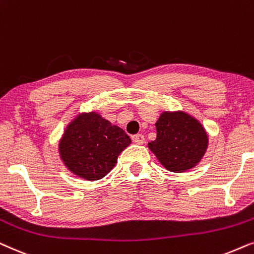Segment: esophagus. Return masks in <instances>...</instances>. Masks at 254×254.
<instances>
[{"label": "esophagus", "mask_w": 254, "mask_h": 254, "mask_svg": "<svg viewBox=\"0 0 254 254\" xmlns=\"http://www.w3.org/2000/svg\"><path fill=\"white\" fill-rule=\"evenodd\" d=\"M132 140L134 141V143L138 144V145H141L145 143V138L141 133H138V134H133L132 136Z\"/></svg>", "instance_id": "obj_1"}]
</instances>
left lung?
<instances>
[{
  "label": "left lung",
  "instance_id": "left-lung-1",
  "mask_svg": "<svg viewBox=\"0 0 254 254\" xmlns=\"http://www.w3.org/2000/svg\"><path fill=\"white\" fill-rule=\"evenodd\" d=\"M157 138L150 150L168 171L181 173L203 157L208 136L201 123L186 113H164L157 123Z\"/></svg>",
  "mask_w": 254,
  "mask_h": 254
}]
</instances>
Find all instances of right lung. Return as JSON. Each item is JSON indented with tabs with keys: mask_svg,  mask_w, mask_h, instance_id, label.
Here are the masks:
<instances>
[{
	"mask_svg": "<svg viewBox=\"0 0 254 254\" xmlns=\"http://www.w3.org/2000/svg\"><path fill=\"white\" fill-rule=\"evenodd\" d=\"M130 143V137L121 127L90 113L81 115L68 125L59 151L70 172L95 181L113 170L118 154Z\"/></svg>",
	"mask_w": 254,
	"mask_h": 254,
	"instance_id": "add662e5",
	"label": "right lung"
}]
</instances>
